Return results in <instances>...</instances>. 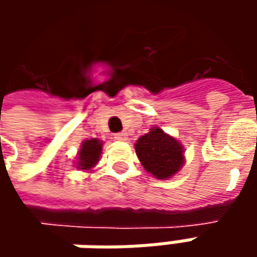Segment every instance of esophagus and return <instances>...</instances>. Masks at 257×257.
Segmentation results:
<instances>
[{"label":"esophagus","instance_id":"obj_1","mask_svg":"<svg viewBox=\"0 0 257 257\" xmlns=\"http://www.w3.org/2000/svg\"><path fill=\"white\" fill-rule=\"evenodd\" d=\"M114 140H117V142H124V140H127V134L125 133L114 134Z\"/></svg>","mask_w":257,"mask_h":257}]
</instances>
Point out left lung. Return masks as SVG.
Masks as SVG:
<instances>
[{"instance_id": "obj_1", "label": "left lung", "mask_w": 257, "mask_h": 257, "mask_svg": "<svg viewBox=\"0 0 257 257\" xmlns=\"http://www.w3.org/2000/svg\"><path fill=\"white\" fill-rule=\"evenodd\" d=\"M140 163L156 179H170L184 163L180 143L166 134L160 127H153L134 144Z\"/></svg>"}]
</instances>
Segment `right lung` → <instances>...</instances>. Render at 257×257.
<instances>
[{
    "instance_id": "1",
    "label": "right lung",
    "mask_w": 257,
    "mask_h": 257,
    "mask_svg": "<svg viewBox=\"0 0 257 257\" xmlns=\"http://www.w3.org/2000/svg\"><path fill=\"white\" fill-rule=\"evenodd\" d=\"M103 143L97 139L91 140H85L81 144V149L78 152V162L77 167L81 170H90L94 167L97 162L100 160V154H101Z\"/></svg>"
}]
</instances>
